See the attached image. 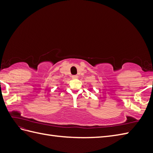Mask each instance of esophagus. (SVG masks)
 I'll return each mask as SVG.
<instances>
[{
	"mask_svg": "<svg viewBox=\"0 0 153 153\" xmlns=\"http://www.w3.org/2000/svg\"><path fill=\"white\" fill-rule=\"evenodd\" d=\"M71 77H72L73 79H76V78H78V76H77V75H73Z\"/></svg>",
	"mask_w": 153,
	"mask_h": 153,
	"instance_id": "esophagus-1",
	"label": "esophagus"
}]
</instances>
